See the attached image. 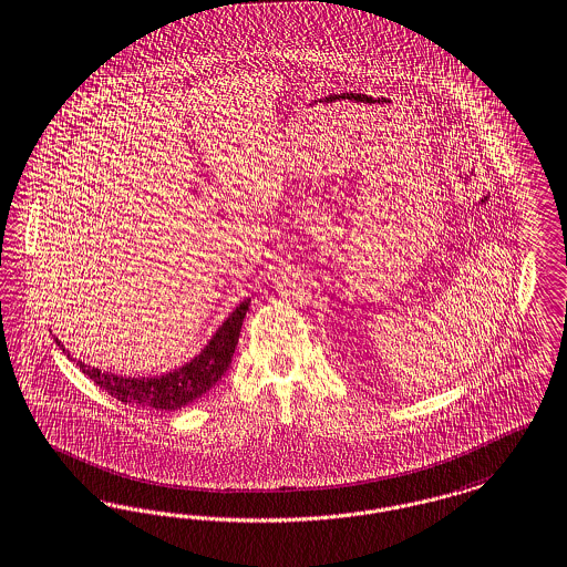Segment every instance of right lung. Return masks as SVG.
I'll use <instances>...</instances> for the list:
<instances>
[{
    "mask_svg": "<svg viewBox=\"0 0 567 567\" xmlns=\"http://www.w3.org/2000/svg\"><path fill=\"white\" fill-rule=\"evenodd\" d=\"M249 303L250 299H245L227 317L226 322L219 327V331L213 336V340L208 341V346L194 361L183 364L166 375L120 378L114 373L94 369L91 364H84L82 361H78V364H80L82 373L89 375L94 384L103 388L110 396H114L122 403L141 405V408L166 409V411L185 408L187 403L200 399L224 378L227 367L231 363L238 338H240L243 320L247 317ZM54 341L63 348L59 338H54ZM63 352L69 357L65 348H63Z\"/></svg>",
    "mask_w": 567,
    "mask_h": 567,
    "instance_id": "1",
    "label": "right lung"
}]
</instances>
